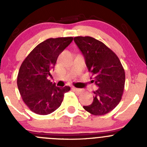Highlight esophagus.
Returning a JSON list of instances; mask_svg holds the SVG:
<instances>
[{
  "mask_svg": "<svg viewBox=\"0 0 147 147\" xmlns=\"http://www.w3.org/2000/svg\"><path fill=\"white\" fill-rule=\"evenodd\" d=\"M72 90H73V91L77 92H82V90H81V89L76 88V87H72Z\"/></svg>",
  "mask_w": 147,
  "mask_h": 147,
  "instance_id": "obj_1",
  "label": "esophagus"
}]
</instances>
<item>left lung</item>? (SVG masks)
<instances>
[{
	"mask_svg": "<svg viewBox=\"0 0 147 147\" xmlns=\"http://www.w3.org/2000/svg\"><path fill=\"white\" fill-rule=\"evenodd\" d=\"M74 41L82 52L92 82L99 87L94 92L92 103L83 106L94 115H104L113 110L121 101L125 83V72L119 57L103 42L90 36H78Z\"/></svg>",
	"mask_w": 147,
	"mask_h": 147,
	"instance_id": "8db88e82",
	"label": "left lung"
}]
</instances>
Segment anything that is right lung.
<instances>
[{"mask_svg":"<svg viewBox=\"0 0 147 147\" xmlns=\"http://www.w3.org/2000/svg\"><path fill=\"white\" fill-rule=\"evenodd\" d=\"M73 38H49L38 45L23 60L17 84L23 102L32 112L47 115L61 105L65 93L70 87H56L47 79L59 55L72 42Z\"/></svg>","mask_w":147,"mask_h":147,"instance_id":"1","label":"right lung"}]
</instances>
